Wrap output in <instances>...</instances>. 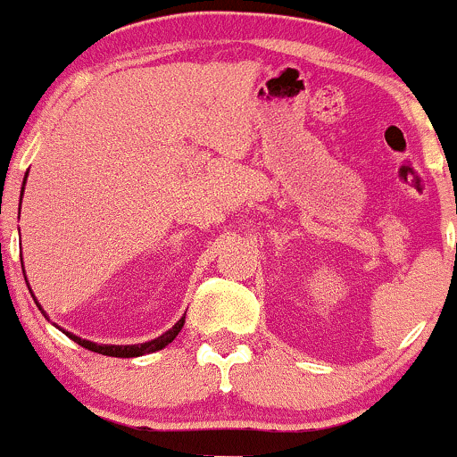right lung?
Wrapping results in <instances>:
<instances>
[{
    "mask_svg": "<svg viewBox=\"0 0 457 457\" xmlns=\"http://www.w3.org/2000/svg\"><path fill=\"white\" fill-rule=\"evenodd\" d=\"M25 180H28V174H25ZM25 180H23V187H21V197H23ZM25 281H28V279H25ZM29 292H31V287H29ZM31 296H34V295H31ZM34 301H36V296H34ZM36 305H38L40 312H43V316L46 318V312H45L43 307H40V303H38V301H36ZM46 320H49V318H46ZM54 327H57V324H54ZM182 327H185V318L178 320V322L174 324V327H171L170 330H165V333H162L161 337L150 339V342H145V344H133V345H109V344H96V342H90V339H81V337H79V335L68 333V330L60 328V327H57V328H60L62 333L66 335V337H71L72 342H77L79 345H83V348L92 350V353H98V354H104V356H118V359H133V356H144V354L156 353V350H162V348H165L167 344L174 342L176 335L180 333Z\"/></svg>",
    "mask_w": 457,
    "mask_h": 457,
    "instance_id": "1",
    "label": "right lung"
}]
</instances>
